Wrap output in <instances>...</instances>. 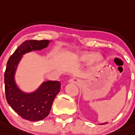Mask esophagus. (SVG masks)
<instances>
[{
    "label": "esophagus",
    "instance_id": "obj_1",
    "mask_svg": "<svg viewBox=\"0 0 135 135\" xmlns=\"http://www.w3.org/2000/svg\"><path fill=\"white\" fill-rule=\"evenodd\" d=\"M69 82H71V83H75V84H78L80 82V80L79 79H77V78H71V79H69Z\"/></svg>",
    "mask_w": 135,
    "mask_h": 135
}]
</instances>
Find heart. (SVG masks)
<instances>
[{"label":"heart","instance_id":"obj_1","mask_svg":"<svg viewBox=\"0 0 135 135\" xmlns=\"http://www.w3.org/2000/svg\"><path fill=\"white\" fill-rule=\"evenodd\" d=\"M80 59L84 62H90L93 60V62H94L96 65H99L103 62V58L101 56L99 55L95 56L94 53H83L82 56H80Z\"/></svg>","mask_w":135,"mask_h":135}]
</instances>
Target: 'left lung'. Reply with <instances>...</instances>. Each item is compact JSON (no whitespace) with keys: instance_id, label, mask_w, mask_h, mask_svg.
Segmentation results:
<instances>
[{"instance_id":"1","label":"left lung","mask_w":135,"mask_h":135,"mask_svg":"<svg viewBox=\"0 0 135 135\" xmlns=\"http://www.w3.org/2000/svg\"><path fill=\"white\" fill-rule=\"evenodd\" d=\"M105 123H102V124H101V125H103V124H105Z\"/></svg>"}]
</instances>
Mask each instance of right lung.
<instances>
[{"instance_id": "1", "label": "right lung", "mask_w": 135, "mask_h": 135, "mask_svg": "<svg viewBox=\"0 0 135 135\" xmlns=\"http://www.w3.org/2000/svg\"><path fill=\"white\" fill-rule=\"evenodd\" d=\"M49 40H27L23 42L10 56L5 72V91L8 104L17 114L30 121L44 119L50 113L56 95L60 90V82H44L33 92H24L15 82V75L23 55L33 51H41L49 46Z\"/></svg>"}]
</instances>
